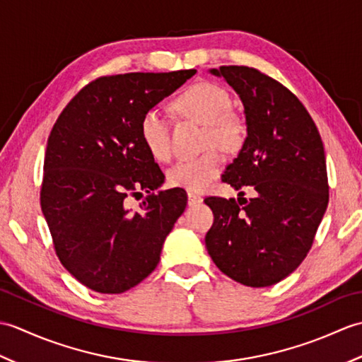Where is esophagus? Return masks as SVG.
Segmentation results:
<instances>
[{"label": "esophagus", "mask_w": 362, "mask_h": 362, "mask_svg": "<svg viewBox=\"0 0 362 362\" xmlns=\"http://www.w3.org/2000/svg\"><path fill=\"white\" fill-rule=\"evenodd\" d=\"M204 201V199L199 196V194H196V193H188V205L191 206V205H197V204H201Z\"/></svg>", "instance_id": "esophagus-1"}]
</instances>
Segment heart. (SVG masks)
I'll use <instances>...</instances> for the list:
<instances>
[{
	"mask_svg": "<svg viewBox=\"0 0 362 362\" xmlns=\"http://www.w3.org/2000/svg\"><path fill=\"white\" fill-rule=\"evenodd\" d=\"M175 110L183 117L205 124L206 146H219L224 151L240 148L245 136V124L235 113L228 91L213 82H196L175 99ZM140 136L153 158L168 160L171 156L168 121L156 107L146 110L140 119ZM222 157L216 149L193 158H182L168 169L169 185L188 191H202L221 173Z\"/></svg>",
	"mask_w": 362,
	"mask_h": 362,
	"instance_id": "1",
	"label": "heart"
}]
</instances>
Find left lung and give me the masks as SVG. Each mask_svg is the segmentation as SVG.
<instances>
[{"instance_id":"1","label":"left lung","mask_w":362,"mask_h":362,"mask_svg":"<svg viewBox=\"0 0 362 362\" xmlns=\"http://www.w3.org/2000/svg\"><path fill=\"white\" fill-rule=\"evenodd\" d=\"M244 105L245 136L222 180L252 199L206 197L214 222L209 255L230 279L264 288L294 272L310 252L328 205L324 143L310 113L280 82L249 66L210 70Z\"/></svg>"}]
</instances>
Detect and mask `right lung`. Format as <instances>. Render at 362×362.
Segmentation results:
<instances>
[{
    "instance_id": "1",
    "label": "right lung",
    "mask_w": 362,
    "mask_h": 362,
    "mask_svg": "<svg viewBox=\"0 0 362 362\" xmlns=\"http://www.w3.org/2000/svg\"><path fill=\"white\" fill-rule=\"evenodd\" d=\"M196 70L105 76L83 87L54 124L46 146L40 205L60 263L101 294H121L160 261L185 211L182 188L158 191L165 174L146 149L140 119ZM143 189L140 212L124 199Z\"/></svg>"
}]
</instances>
